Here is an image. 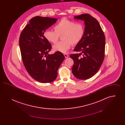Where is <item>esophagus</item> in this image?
<instances>
[{"label": "esophagus", "instance_id": "1", "mask_svg": "<svg viewBox=\"0 0 125 125\" xmlns=\"http://www.w3.org/2000/svg\"><path fill=\"white\" fill-rule=\"evenodd\" d=\"M64 55L65 57V58H68V55L67 54L65 53Z\"/></svg>", "mask_w": 125, "mask_h": 125}]
</instances>
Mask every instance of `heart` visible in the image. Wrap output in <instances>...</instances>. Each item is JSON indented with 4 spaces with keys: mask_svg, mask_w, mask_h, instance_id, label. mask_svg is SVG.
<instances>
[{
    "mask_svg": "<svg viewBox=\"0 0 125 125\" xmlns=\"http://www.w3.org/2000/svg\"><path fill=\"white\" fill-rule=\"evenodd\" d=\"M54 31L46 30L43 32V36L48 42L56 43L59 36H61L63 40L52 46L54 52L65 53L70 49L71 44L75 45L83 39L85 34L84 26L81 22L66 18H63L54 27Z\"/></svg>",
    "mask_w": 125,
    "mask_h": 125,
    "instance_id": "obj_1",
    "label": "heart"
}]
</instances>
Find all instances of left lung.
<instances>
[{
    "instance_id": "8db88e82",
    "label": "left lung",
    "mask_w": 125,
    "mask_h": 125,
    "mask_svg": "<svg viewBox=\"0 0 125 125\" xmlns=\"http://www.w3.org/2000/svg\"><path fill=\"white\" fill-rule=\"evenodd\" d=\"M74 19L83 21L85 27L83 39L73 50L79 53L70 55L74 62L72 71L78 79L87 80L95 74L103 62L105 36L98 21L89 14L75 16Z\"/></svg>"
}]
</instances>
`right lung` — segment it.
<instances>
[{
    "label": "right lung",
    "instance_id": "1",
    "mask_svg": "<svg viewBox=\"0 0 125 125\" xmlns=\"http://www.w3.org/2000/svg\"><path fill=\"white\" fill-rule=\"evenodd\" d=\"M57 20L41 16L33 17L20 36L19 45L25 67L30 75L39 83L54 81L57 77L58 70L65 59L64 55L60 52L48 54L52 45L43 36L44 31Z\"/></svg>",
    "mask_w": 125,
    "mask_h": 125
}]
</instances>
